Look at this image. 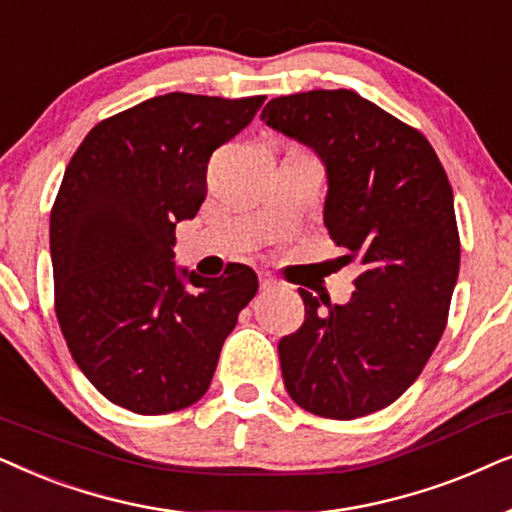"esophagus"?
<instances>
[{"mask_svg":"<svg viewBox=\"0 0 512 512\" xmlns=\"http://www.w3.org/2000/svg\"><path fill=\"white\" fill-rule=\"evenodd\" d=\"M260 288L264 292H274V290L285 288V283H281V281H278V278H274L271 274H262L260 276Z\"/></svg>","mask_w":512,"mask_h":512,"instance_id":"1","label":"esophagus"}]
</instances>
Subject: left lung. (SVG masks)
I'll list each match as a JSON object with an SVG mask.
<instances>
[{"instance_id":"8db88e82","label":"left lung","mask_w":512,"mask_h":512,"mask_svg":"<svg viewBox=\"0 0 512 512\" xmlns=\"http://www.w3.org/2000/svg\"><path fill=\"white\" fill-rule=\"evenodd\" d=\"M262 121L323 161L325 227L346 248L339 264L360 269L346 304L299 290L304 323L278 342L283 384L325 419L384 410L447 325L461 243L445 168L417 128L346 88L281 95Z\"/></svg>"}]
</instances>
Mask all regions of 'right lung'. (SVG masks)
Here are the masks:
<instances>
[{"label": "right lung", "instance_id": "obj_1", "mask_svg": "<svg viewBox=\"0 0 512 512\" xmlns=\"http://www.w3.org/2000/svg\"><path fill=\"white\" fill-rule=\"evenodd\" d=\"M267 100L166 93L91 128L51 208L56 316L74 363L135 414L194 405L257 274L177 269L175 224L206 199L213 152Z\"/></svg>", "mask_w": 512, "mask_h": 512}]
</instances>
